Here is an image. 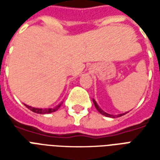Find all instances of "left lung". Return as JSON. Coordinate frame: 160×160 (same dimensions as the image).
Returning a JSON list of instances; mask_svg holds the SVG:
<instances>
[{
  "mask_svg": "<svg viewBox=\"0 0 160 160\" xmlns=\"http://www.w3.org/2000/svg\"><path fill=\"white\" fill-rule=\"evenodd\" d=\"M92 101H93V104H94V105H95V107H96V109L98 110V112H99L100 114L104 115V116L107 117V118H116V116H113V115H111V114H108V113H106V112H104V111H103V110H101L100 107H99V106L98 105L97 102H96V101L94 100V99H92ZM126 113H127V112H125V113H122V114H119V115H118L117 117H118V118H119V117H122V116L125 115Z\"/></svg>",
  "mask_w": 160,
  "mask_h": 160,
  "instance_id": "obj_1",
  "label": "left lung"
}]
</instances>
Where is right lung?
Instances as JSON below:
<instances>
[{
    "label": "right lung",
    "mask_w": 160,
    "mask_h": 160,
    "mask_svg": "<svg viewBox=\"0 0 160 160\" xmlns=\"http://www.w3.org/2000/svg\"><path fill=\"white\" fill-rule=\"evenodd\" d=\"M62 103H61L60 104H58L57 106H56L55 108H49V109H39V108H34L32 107V106H29V105H27V104H25L26 105V107H27L29 110H31L33 112H35V113H38V114H49V113H52V112H55L58 109L60 108V106L62 105Z\"/></svg>",
    "instance_id": "1"
}]
</instances>
